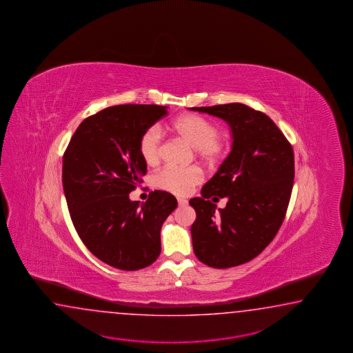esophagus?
<instances>
[{"instance_id": "1", "label": "esophagus", "mask_w": 353, "mask_h": 353, "mask_svg": "<svg viewBox=\"0 0 353 353\" xmlns=\"http://www.w3.org/2000/svg\"><path fill=\"white\" fill-rule=\"evenodd\" d=\"M177 203H179V206H186V205L188 204V201L186 199H181V197L177 199Z\"/></svg>"}]
</instances>
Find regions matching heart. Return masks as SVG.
Instances as JSON below:
<instances>
[{
    "instance_id": "b5f03b06",
    "label": "heart",
    "mask_w": 353,
    "mask_h": 353,
    "mask_svg": "<svg viewBox=\"0 0 353 353\" xmlns=\"http://www.w3.org/2000/svg\"><path fill=\"white\" fill-rule=\"evenodd\" d=\"M170 129L194 147L195 156L201 163L212 167L225 154V143L219 137V128L212 121L196 114H183L172 120ZM161 133L152 126L141 134L139 152L144 162L157 165L161 158ZM203 180V172L197 167L174 168L165 167L153 177L154 186L176 195H188Z\"/></svg>"
}]
</instances>
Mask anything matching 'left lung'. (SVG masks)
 I'll list each match as a JSON object with an SVG mask.
<instances>
[{"instance_id":"obj_1","label":"left lung","mask_w":353,"mask_h":353,"mask_svg":"<svg viewBox=\"0 0 353 353\" xmlns=\"http://www.w3.org/2000/svg\"><path fill=\"white\" fill-rule=\"evenodd\" d=\"M227 121L232 150L190 205L196 257L214 268L239 266L272 242L285 219L294 185V150L266 114L243 103L191 108ZM225 196L228 205L216 210Z\"/></svg>"}]
</instances>
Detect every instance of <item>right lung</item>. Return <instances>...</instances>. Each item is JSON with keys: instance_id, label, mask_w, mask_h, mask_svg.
<instances>
[{"instance_id": "right-lung-1", "label": "right lung", "mask_w": 353, "mask_h": 353, "mask_svg": "<svg viewBox=\"0 0 353 353\" xmlns=\"http://www.w3.org/2000/svg\"><path fill=\"white\" fill-rule=\"evenodd\" d=\"M167 106L117 105L79 124L63 156L62 182L73 225L90 252L110 266L137 271L161 253V228L177 208L154 190L143 204L129 194L147 173L139 139Z\"/></svg>"}]
</instances>
